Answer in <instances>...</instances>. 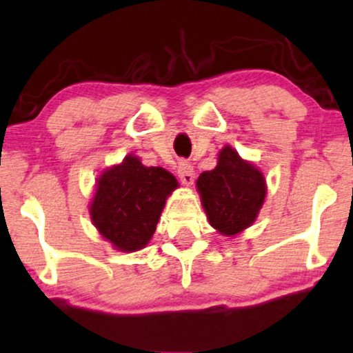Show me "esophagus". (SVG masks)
<instances>
[{"label": "esophagus", "instance_id": "34e87169", "mask_svg": "<svg viewBox=\"0 0 353 353\" xmlns=\"http://www.w3.org/2000/svg\"><path fill=\"white\" fill-rule=\"evenodd\" d=\"M177 174H179V179H181V182L183 183V185L190 187L192 183L195 182V170H193V166L188 161L179 163Z\"/></svg>", "mask_w": 353, "mask_h": 353}]
</instances>
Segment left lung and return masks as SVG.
Instances as JSON below:
<instances>
[{
  "label": "left lung",
  "mask_w": 353,
  "mask_h": 353,
  "mask_svg": "<svg viewBox=\"0 0 353 353\" xmlns=\"http://www.w3.org/2000/svg\"><path fill=\"white\" fill-rule=\"evenodd\" d=\"M196 190L211 227L233 238L256 222L267 196V182L254 163L225 145L217 155L214 170L198 177Z\"/></svg>",
  "instance_id": "obj_1"
}]
</instances>
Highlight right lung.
I'll list each match as a JSON object with an SVG mask.
<instances>
[{"mask_svg":"<svg viewBox=\"0 0 353 353\" xmlns=\"http://www.w3.org/2000/svg\"><path fill=\"white\" fill-rule=\"evenodd\" d=\"M177 179L129 153L96 179L89 216L99 235L117 251L136 252L150 243Z\"/></svg>","mask_w":353,"mask_h":353,"instance_id":"add662e5","label":"right lung"}]
</instances>
